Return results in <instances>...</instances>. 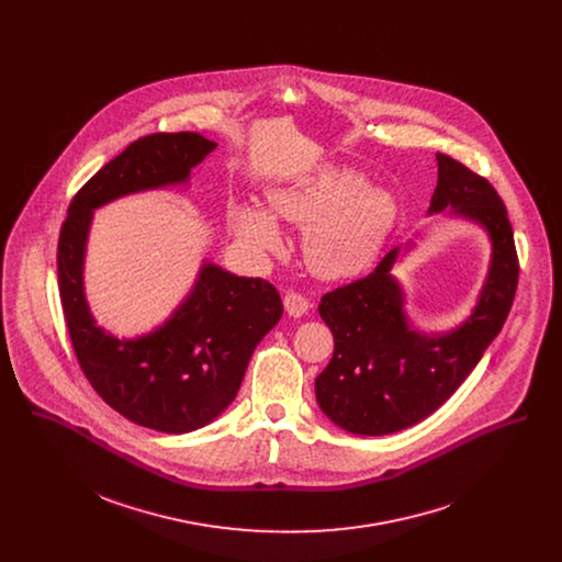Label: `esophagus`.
<instances>
[{
	"label": "esophagus",
	"mask_w": 562,
	"mask_h": 562,
	"mask_svg": "<svg viewBox=\"0 0 562 562\" xmlns=\"http://www.w3.org/2000/svg\"><path fill=\"white\" fill-rule=\"evenodd\" d=\"M283 305H285V312H288L292 318H301V316H305V314L310 312V301H307L305 296L296 294V292L288 294L285 301H283Z\"/></svg>",
	"instance_id": "esophagus-1"
}]
</instances>
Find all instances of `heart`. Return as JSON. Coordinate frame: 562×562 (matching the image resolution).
<instances>
[{"instance_id": "1", "label": "heart", "mask_w": 562, "mask_h": 562, "mask_svg": "<svg viewBox=\"0 0 562 562\" xmlns=\"http://www.w3.org/2000/svg\"><path fill=\"white\" fill-rule=\"evenodd\" d=\"M268 210L279 221L305 227L303 257L324 279H346L370 268L398 218L396 199L383 188H368L366 175L346 164H322L270 188ZM271 217L261 205L236 203L229 227L248 250L266 255L283 241Z\"/></svg>"}]
</instances>
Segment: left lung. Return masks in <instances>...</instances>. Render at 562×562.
Returning <instances> with one entry per match:
<instances>
[{"label": "left lung", "instance_id": "left-lung-1", "mask_svg": "<svg viewBox=\"0 0 562 562\" xmlns=\"http://www.w3.org/2000/svg\"><path fill=\"white\" fill-rule=\"evenodd\" d=\"M437 188L428 216L463 218L491 241L479 303L459 326L424 333L406 316V294L394 268L415 246L390 250L372 274L322 296V321L335 341L316 379L322 413L352 435L404 430L448 401L479 366L510 312L519 263L506 207L495 188L461 161L437 154Z\"/></svg>", "mask_w": 562, "mask_h": 562}]
</instances>
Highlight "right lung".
Here are the masks:
<instances>
[{
    "label": "right lung",
    "mask_w": 562,
    "mask_h": 562,
    "mask_svg": "<svg viewBox=\"0 0 562 562\" xmlns=\"http://www.w3.org/2000/svg\"><path fill=\"white\" fill-rule=\"evenodd\" d=\"M214 149V140L194 132L138 138L76 194L58 241L63 312L86 379L123 417L168 435L203 428L234 402L252 350L283 316L281 296L263 279L203 259L190 294L160 326L116 337L97 324L86 301V244L94 210L186 186Z\"/></svg>",
    "instance_id": "right-lung-1"
}]
</instances>
